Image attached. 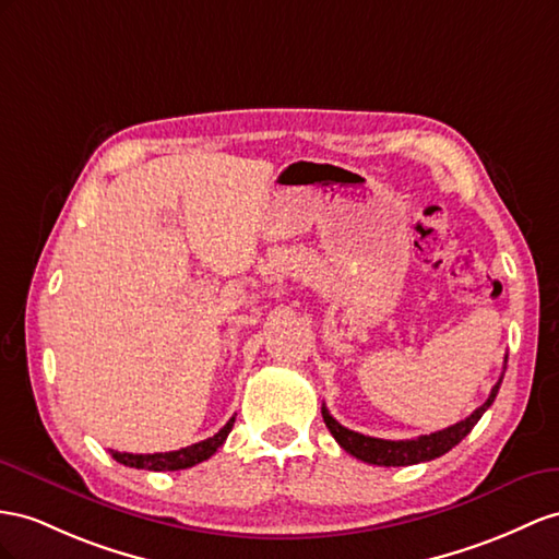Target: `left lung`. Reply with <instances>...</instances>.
<instances>
[{"label":"left lung","instance_id":"8db88e82","mask_svg":"<svg viewBox=\"0 0 559 559\" xmlns=\"http://www.w3.org/2000/svg\"><path fill=\"white\" fill-rule=\"evenodd\" d=\"M508 361V359H506ZM500 382H503V378H500L493 390L489 394V399L472 413V416H467L465 420L455 423L447 429H439V432H432V435H423L418 439H404V441H392V439H376V437H366V435H359L354 432V429H347L342 427L331 413H328L325 404L321 406V413H323V423L325 427L331 429V435L335 437V441L340 443L342 449H345L347 453H352L354 457H359V461L364 463H370V465H382V467H402V465H416V463H427V461H435V457L449 453L455 443H461L469 432L472 427H475L479 423V418L486 413V408H489L493 404V399L498 394V388Z\"/></svg>","mask_w":559,"mask_h":559}]
</instances>
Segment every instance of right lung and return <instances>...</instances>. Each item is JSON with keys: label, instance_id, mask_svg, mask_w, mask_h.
I'll return each instance as SVG.
<instances>
[{"label": "right lung", "instance_id": "1", "mask_svg": "<svg viewBox=\"0 0 559 559\" xmlns=\"http://www.w3.org/2000/svg\"><path fill=\"white\" fill-rule=\"evenodd\" d=\"M236 418L228 420L217 435L207 437L198 443H191V447L179 449V451H167V453H120V451H110V455L116 457L118 463L127 467H136V469H153V472H165V469H186L193 467L198 463L207 461L210 455L217 453V449L226 441L228 432H231Z\"/></svg>", "mask_w": 559, "mask_h": 559}]
</instances>
